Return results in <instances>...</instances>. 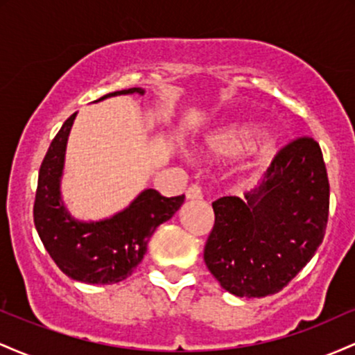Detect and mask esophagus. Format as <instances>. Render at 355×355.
Returning <instances> with one entry per match:
<instances>
[{"label":"esophagus","mask_w":355,"mask_h":355,"mask_svg":"<svg viewBox=\"0 0 355 355\" xmlns=\"http://www.w3.org/2000/svg\"><path fill=\"white\" fill-rule=\"evenodd\" d=\"M185 195H187V198H189V200H202V189L198 185H190L189 189H187V191H185Z\"/></svg>","instance_id":"34e87169"}]
</instances>
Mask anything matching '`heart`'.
<instances>
[{"instance_id":"b5f03b06","label":"heart","mask_w":355,"mask_h":355,"mask_svg":"<svg viewBox=\"0 0 355 355\" xmlns=\"http://www.w3.org/2000/svg\"><path fill=\"white\" fill-rule=\"evenodd\" d=\"M262 137L263 130L250 121L229 123L218 126L203 138L202 150L215 160H234L250 152Z\"/></svg>"}]
</instances>
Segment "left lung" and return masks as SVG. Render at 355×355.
<instances>
[{"label":"left lung","instance_id":"8db88e82","mask_svg":"<svg viewBox=\"0 0 355 355\" xmlns=\"http://www.w3.org/2000/svg\"><path fill=\"white\" fill-rule=\"evenodd\" d=\"M215 225L203 260L230 294L280 292L307 266L324 240L329 178L319 144L302 137L285 145L245 198L211 203Z\"/></svg>","mask_w":355,"mask_h":355}]
</instances>
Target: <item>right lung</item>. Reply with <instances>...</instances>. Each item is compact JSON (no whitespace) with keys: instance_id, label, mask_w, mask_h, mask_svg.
I'll return each mask as SVG.
<instances>
[{"instance_id":"obj_1","label":"right lung","mask_w":355,"mask_h":355,"mask_svg":"<svg viewBox=\"0 0 355 355\" xmlns=\"http://www.w3.org/2000/svg\"><path fill=\"white\" fill-rule=\"evenodd\" d=\"M144 95V88H128L101 96ZM76 113L64 121L53 138L38 175L35 198V227L44 248L64 275L85 284H116L133 274L144 260L148 240L158 225L170 220L182 207L185 195L166 198L145 189L135 200L101 220H78L61 198L68 137Z\"/></svg>"}]
</instances>
